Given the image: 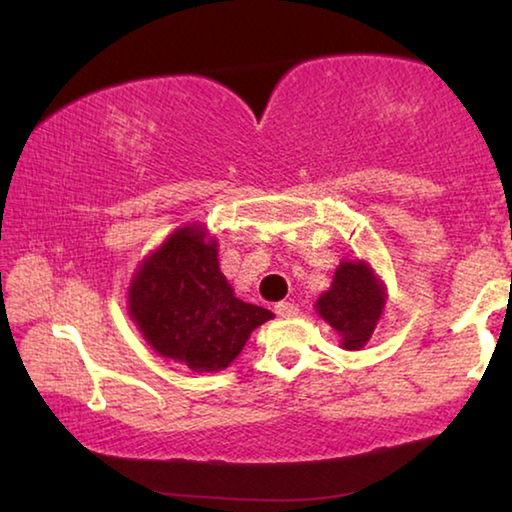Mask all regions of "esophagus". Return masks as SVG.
Segmentation results:
<instances>
[{
    "mask_svg": "<svg viewBox=\"0 0 512 512\" xmlns=\"http://www.w3.org/2000/svg\"><path fill=\"white\" fill-rule=\"evenodd\" d=\"M275 314L280 316V318L298 316V307L293 305V302H277V305H275Z\"/></svg>",
    "mask_w": 512,
    "mask_h": 512,
    "instance_id": "obj_1",
    "label": "esophagus"
}]
</instances>
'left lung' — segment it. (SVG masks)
<instances>
[{"instance_id":"obj_1","label":"left lung","mask_w":512,"mask_h":512,"mask_svg":"<svg viewBox=\"0 0 512 512\" xmlns=\"http://www.w3.org/2000/svg\"><path fill=\"white\" fill-rule=\"evenodd\" d=\"M386 307V287L375 271L357 259H343L332 287L316 300V311L341 336V348L359 350L370 341Z\"/></svg>"}]
</instances>
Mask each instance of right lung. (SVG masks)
<instances>
[{
    "label": "right lung",
    "mask_w": 512,
    "mask_h": 512,
    "mask_svg": "<svg viewBox=\"0 0 512 512\" xmlns=\"http://www.w3.org/2000/svg\"><path fill=\"white\" fill-rule=\"evenodd\" d=\"M128 314L146 343L194 372L228 368L250 332L273 314L239 300L203 225L178 228L144 259L128 289Z\"/></svg>",
    "instance_id": "1"
}]
</instances>
